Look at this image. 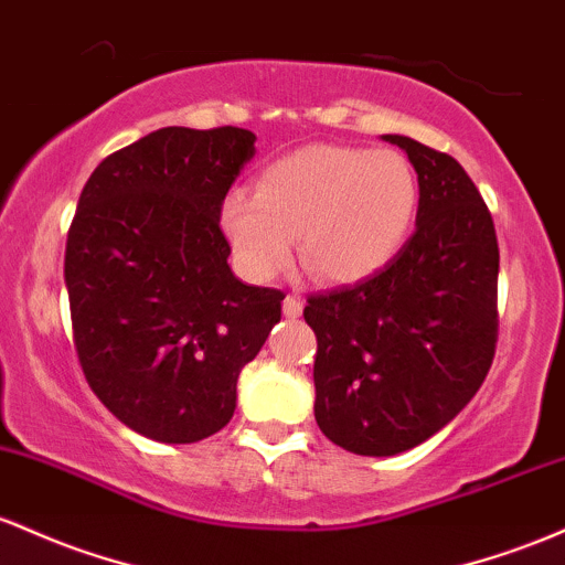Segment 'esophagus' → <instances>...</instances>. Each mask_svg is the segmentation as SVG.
I'll use <instances>...</instances> for the list:
<instances>
[{"label": "esophagus", "instance_id": "34e87169", "mask_svg": "<svg viewBox=\"0 0 565 565\" xmlns=\"http://www.w3.org/2000/svg\"><path fill=\"white\" fill-rule=\"evenodd\" d=\"M282 312H285V317H301V312H303V301L299 299V296H285V301H282Z\"/></svg>", "mask_w": 565, "mask_h": 565}]
</instances>
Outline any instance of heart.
<instances>
[{"label":"heart","instance_id":"obj_1","mask_svg":"<svg viewBox=\"0 0 565 565\" xmlns=\"http://www.w3.org/2000/svg\"><path fill=\"white\" fill-rule=\"evenodd\" d=\"M416 207L419 181L403 154L312 143L271 162L256 194H226L218 221L253 280L275 277L299 237V258L315 280L352 285L401 253Z\"/></svg>","mask_w":565,"mask_h":565}]
</instances>
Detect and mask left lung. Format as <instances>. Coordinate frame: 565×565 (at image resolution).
Returning a JSON list of instances; mask_svg holds the SVG:
<instances>
[{
  "label": "left lung",
  "instance_id": "8db88e82",
  "mask_svg": "<svg viewBox=\"0 0 565 565\" xmlns=\"http://www.w3.org/2000/svg\"><path fill=\"white\" fill-rule=\"evenodd\" d=\"M416 232L367 280L309 296L315 419L360 456H395L440 433L483 384L497 347L499 245L478 186L454 157L408 136Z\"/></svg>",
  "mask_w": 565,
  "mask_h": 565
}]
</instances>
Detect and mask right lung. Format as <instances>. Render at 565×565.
<instances>
[{"mask_svg":"<svg viewBox=\"0 0 565 565\" xmlns=\"http://www.w3.org/2000/svg\"><path fill=\"white\" fill-rule=\"evenodd\" d=\"M256 154L243 128H162L106 157L66 239L74 347L98 401L132 433L198 443L237 408L243 367L285 296L232 271L221 202Z\"/></svg>","mask_w":565,"mask_h":565,"instance_id":"1","label":"right lung"}]
</instances>
